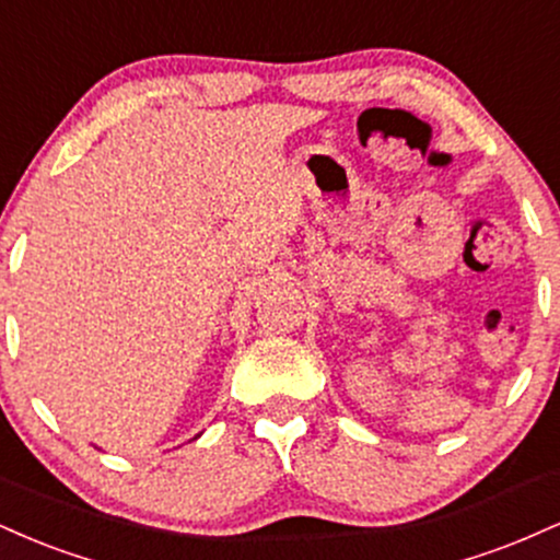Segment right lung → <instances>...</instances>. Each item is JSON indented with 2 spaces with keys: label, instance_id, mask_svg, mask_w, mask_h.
<instances>
[{
  "label": "right lung",
  "instance_id": "right-lung-1",
  "mask_svg": "<svg viewBox=\"0 0 560 560\" xmlns=\"http://www.w3.org/2000/svg\"><path fill=\"white\" fill-rule=\"evenodd\" d=\"M195 440H197V436H195Z\"/></svg>",
  "mask_w": 560,
  "mask_h": 560
}]
</instances>
